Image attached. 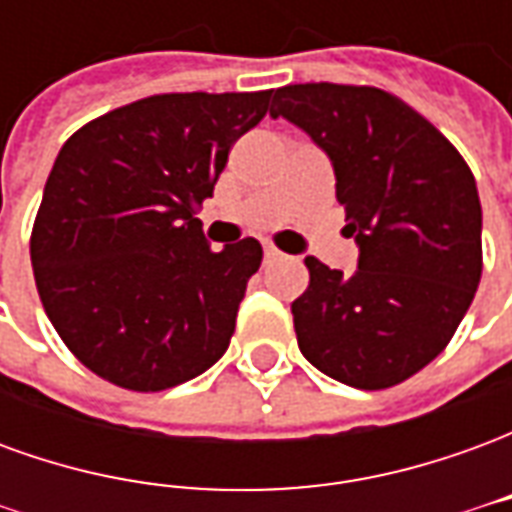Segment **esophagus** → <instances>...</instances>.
Wrapping results in <instances>:
<instances>
[{"instance_id": "1", "label": "esophagus", "mask_w": 512, "mask_h": 512, "mask_svg": "<svg viewBox=\"0 0 512 512\" xmlns=\"http://www.w3.org/2000/svg\"><path fill=\"white\" fill-rule=\"evenodd\" d=\"M279 257H282V255H279L274 246H266V252H263V260H266V263H277Z\"/></svg>"}]
</instances>
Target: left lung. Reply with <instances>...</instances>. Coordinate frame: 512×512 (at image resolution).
<instances>
[{
  "mask_svg": "<svg viewBox=\"0 0 512 512\" xmlns=\"http://www.w3.org/2000/svg\"><path fill=\"white\" fill-rule=\"evenodd\" d=\"M271 117L304 128L332 158L359 244L354 277L304 260L310 285L290 304L301 354L356 389L400 384L447 348L480 285L472 169L439 128L378 87L288 84Z\"/></svg>",
  "mask_w": 512,
  "mask_h": 512,
  "instance_id": "1",
  "label": "left lung"
}]
</instances>
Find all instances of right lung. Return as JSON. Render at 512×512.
<instances>
[{"instance_id":"1","label":"right lung","mask_w":512,"mask_h":512,"mask_svg":"<svg viewBox=\"0 0 512 512\" xmlns=\"http://www.w3.org/2000/svg\"><path fill=\"white\" fill-rule=\"evenodd\" d=\"M271 93L150 95L62 145L29 257L51 326L95 376L161 392L227 351L263 246L213 252L197 211Z\"/></svg>"}]
</instances>
